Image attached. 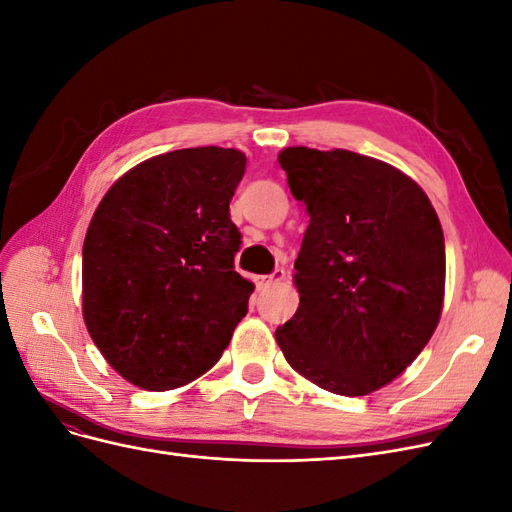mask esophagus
Listing matches in <instances>:
<instances>
[{"label":"esophagus","instance_id":"esophagus-1","mask_svg":"<svg viewBox=\"0 0 512 512\" xmlns=\"http://www.w3.org/2000/svg\"><path fill=\"white\" fill-rule=\"evenodd\" d=\"M286 280V271L284 269H275L271 275H258L256 277V284L260 288H267V286H273V284H280Z\"/></svg>","mask_w":512,"mask_h":512}]
</instances>
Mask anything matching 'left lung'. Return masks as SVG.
I'll return each instance as SVG.
<instances>
[{"mask_svg":"<svg viewBox=\"0 0 512 512\" xmlns=\"http://www.w3.org/2000/svg\"><path fill=\"white\" fill-rule=\"evenodd\" d=\"M280 166L309 226L294 262L299 309L275 339L320 389L367 395L395 380L438 327V213L408 175L361 153L288 147Z\"/></svg>","mask_w":512,"mask_h":512,"instance_id":"obj_1","label":"left lung"}]
</instances>
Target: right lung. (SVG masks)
<instances>
[{
    "label": "right lung",
    "mask_w": 512,
    "mask_h": 512,
    "mask_svg": "<svg viewBox=\"0 0 512 512\" xmlns=\"http://www.w3.org/2000/svg\"><path fill=\"white\" fill-rule=\"evenodd\" d=\"M237 149L145 160L113 183L83 243V318L117 374L170 391L220 361L254 284L235 271Z\"/></svg>",
    "instance_id": "obj_1"
}]
</instances>
